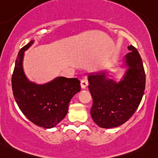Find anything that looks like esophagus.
<instances>
[{
	"mask_svg": "<svg viewBox=\"0 0 158 158\" xmlns=\"http://www.w3.org/2000/svg\"><path fill=\"white\" fill-rule=\"evenodd\" d=\"M88 86V81L86 80H81V86L82 89H86Z\"/></svg>",
	"mask_w": 158,
	"mask_h": 158,
	"instance_id": "1",
	"label": "esophagus"
}]
</instances>
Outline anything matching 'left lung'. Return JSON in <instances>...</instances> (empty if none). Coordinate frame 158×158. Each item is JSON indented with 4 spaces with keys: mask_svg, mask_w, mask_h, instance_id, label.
I'll return each mask as SVG.
<instances>
[{
    "mask_svg": "<svg viewBox=\"0 0 158 158\" xmlns=\"http://www.w3.org/2000/svg\"><path fill=\"white\" fill-rule=\"evenodd\" d=\"M123 58L126 68L118 81L110 78L109 70L88 74L89 89L93 97L91 116L103 128L119 126L132 116L139 105L146 86V74L139 52L133 45Z\"/></svg>",
    "mask_w": 158,
    "mask_h": 158,
    "instance_id": "1",
    "label": "left lung"
}]
</instances>
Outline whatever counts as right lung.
Instances as JSON below:
<instances>
[{
    "instance_id": "add662e5",
    "label": "right lung",
    "mask_w": 158,
    "mask_h": 158,
    "mask_svg": "<svg viewBox=\"0 0 158 158\" xmlns=\"http://www.w3.org/2000/svg\"><path fill=\"white\" fill-rule=\"evenodd\" d=\"M31 40L18 54L12 76L14 98L19 109L30 121L45 128L55 127L65 118L72 97L81 90L77 78L57 77L44 84L29 81L23 69L24 51Z\"/></svg>"
}]
</instances>
